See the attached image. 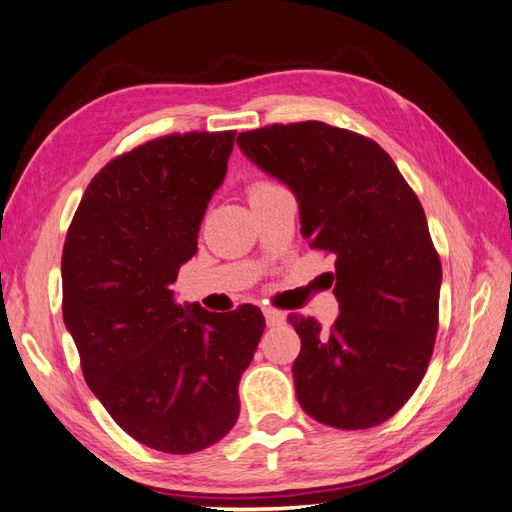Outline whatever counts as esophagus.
Instances as JSON below:
<instances>
[{
  "label": "esophagus",
  "instance_id": "1",
  "mask_svg": "<svg viewBox=\"0 0 512 512\" xmlns=\"http://www.w3.org/2000/svg\"><path fill=\"white\" fill-rule=\"evenodd\" d=\"M264 317H266V323L270 325V328H273V325H281L286 321V312L275 310V308H266Z\"/></svg>",
  "mask_w": 512,
  "mask_h": 512
}]
</instances>
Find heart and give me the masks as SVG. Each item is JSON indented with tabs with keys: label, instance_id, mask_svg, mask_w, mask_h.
Masks as SVG:
<instances>
[{
	"label": "heart",
	"instance_id": "b5f03b06",
	"mask_svg": "<svg viewBox=\"0 0 512 512\" xmlns=\"http://www.w3.org/2000/svg\"><path fill=\"white\" fill-rule=\"evenodd\" d=\"M270 187H275V182L273 180H266V178H257V180H253L248 184V198L250 195H255V193H262V191H266V189H270Z\"/></svg>",
	"mask_w": 512,
	"mask_h": 512
}]
</instances>
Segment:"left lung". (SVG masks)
Returning <instances> with one entry per match:
<instances>
[{
    "instance_id": "1",
    "label": "left lung",
    "mask_w": 512,
    "mask_h": 512,
    "mask_svg": "<svg viewBox=\"0 0 512 512\" xmlns=\"http://www.w3.org/2000/svg\"><path fill=\"white\" fill-rule=\"evenodd\" d=\"M257 167L297 195L310 248L336 257L339 317L301 336L292 365L303 411L334 429H372L413 396L438 334L442 266L418 195L372 138L321 121L237 136Z\"/></svg>"
}]
</instances>
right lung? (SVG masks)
<instances>
[{
    "mask_svg": "<svg viewBox=\"0 0 512 512\" xmlns=\"http://www.w3.org/2000/svg\"><path fill=\"white\" fill-rule=\"evenodd\" d=\"M235 132L160 136L96 173L61 257L63 321L85 383L149 449L195 453L233 429L239 378L266 328L257 306L182 308L178 270L198 250Z\"/></svg>",
    "mask_w": 512,
    "mask_h": 512,
    "instance_id": "1",
    "label": "right lung"
}]
</instances>
